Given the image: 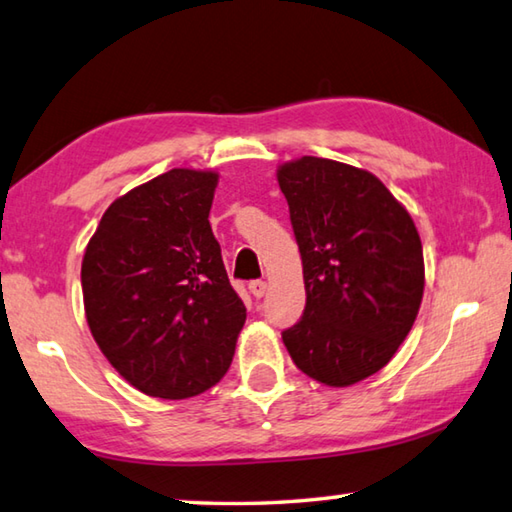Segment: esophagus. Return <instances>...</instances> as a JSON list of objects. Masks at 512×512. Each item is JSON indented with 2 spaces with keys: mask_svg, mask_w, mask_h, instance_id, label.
<instances>
[{
  "mask_svg": "<svg viewBox=\"0 0 512 512\" xmlns=\"http://www.w3.org/2000/svg\"><path fill=\"white\" fill-rule=\"evenodd\" d=\"M249 292H252L256 298H263L267 294V283L265 281H252V283H249Z\"/></svg>",
  "mask_w": 512,
  "mask_h": 512,
  "instance_id": "esophagus-1",
  "label": "esophagus"
}]
</instances>
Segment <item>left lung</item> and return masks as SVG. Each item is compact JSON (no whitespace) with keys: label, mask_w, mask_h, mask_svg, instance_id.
Instances as JSON below:
<instances>
[{"label":"left lung","mask_w":512,"mask_h":512,"mask_svg":"<svg viewBox=\"0 0 512 512\" xmlns=\"http://www.w3.org/2000/svg\"><path fill=\"white\" fill-rule=\"evenodd\" d=\"M276 178L307 294L283 343L310 379L347 388L388 365L412 330L426 285L419 231L365 169L303 156L278 167Z\"/></svg>","instance_id":"1"}]
</instances>
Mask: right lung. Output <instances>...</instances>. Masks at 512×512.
Returning <instances> with one entry per match:
<instances>
[{
	"label": "right lung",
	"mask_w": 512,
	"mask_h": 512,
	"mask_svg": "<svg viewBox=\"0 0 512 512\" xmlns=\"http://www.w3.org/2000/svg\"><path fill=\"white\" fill-rule=\"evenodd\" d=\"M216 185V171L162 173L113 200L86 245V323L149 397L189 399L216 385L245 325L209 225Z\"/></svg>",
	"instance_id": "add662e5"
}]
</instances>
